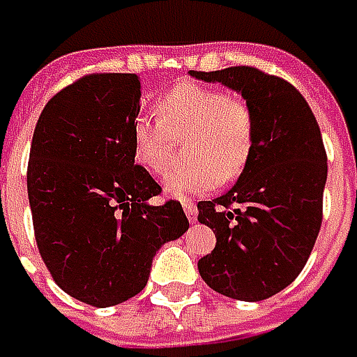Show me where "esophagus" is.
<instances>
[{
	"label": "esophagus",
	"instance_id": "34e87169",
	"mask_svg": "<svg viewBox=\"0 0 357 357\" xmlns=\"http://www.w3.org/2000/svg\"><path fill=\"white\" fill-rule=\"evenodd\" d=\"M183 208H185V213H187L188 221H190V223H195V221H197V206H195V203L185 201V203H183Z\"/></svg>",
	"mask_w": 357,
	"mask_h": 357
}]
</instances>
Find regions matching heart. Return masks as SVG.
<instances>
[{"label":"heart","mask_w":357,"mask_h":357,"mask_svg":"<svg viewBox=\"0 0 357 357\" xmlns=\"http://www.w3.org/2000/svg\"><path fill=\"white\" fill-rule=\"evenodd\" d=\"M156 114L132 122V154L140 167L160 174L169 169L174 138L188 134L185 156L190 160L162 181L169 197L208 192L219 181H235L245 170L255 144V122L243 100L183 82L158 100Z\"/></svg>","instance_id":"1"}]
</instances>
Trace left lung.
<instances>
[{
	"mask_svg": "<svg viewBox=\"0 0 357 357\" xmlns=\"http://www.w3.org/2000/svg\"><path fill=\"white\" fill-rule=\"evenodd\" d=\"M188 74L235 90L255 122L239 181L197 205L199 223L217 237L215 249L199 259V273L225 297L267 299L301 273L321 227L328 156L317 120L289 82L257 68Z\"/></svg>",
	"mask_w": 357,
	"mask_h": 357,
	"instance_id": "left-lung-1",
	"label": "left lung"
}]
</instances>
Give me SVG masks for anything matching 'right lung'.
I'll use <instances>...</instances> for the list:
<instances>
[{"label":"right lung","instance_id":"obj_1","mask_svg":"<svg viewBox=\"0 0 357 357\" xmlns=\"http://www.w3.org/2000/svg\"><path fill=\"white\" fill-rule=\"evenodd\" d=\"M140 112L136 74H92L58 92L36 124L27 197L40 255L63 291L94 307L140 294L152 259L183 237L178 201L134 165L130 130Z\"/></svg>","mask_w":357,"mask_h":357}]
</instances>
